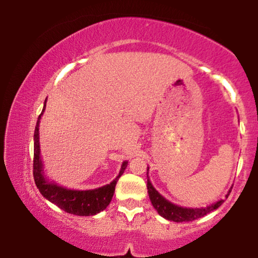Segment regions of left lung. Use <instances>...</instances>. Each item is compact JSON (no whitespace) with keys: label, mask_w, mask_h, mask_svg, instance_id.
I'll list each match as a JSON object with an SVG mask.
<instances>
[{"label":"left lung","mask_w":258,"mask_h":258,"mask_svg":"<svg viewBox=\"0 0 258 258\" xmlns=\"http://www.w3.org/2000/svg\"><path fill=\"white\" fill-rule=\"evenodd\" d=\"M148 170H149V167H148ZM147 188H148V194H149L150 201H152L154 209L158 211V214L160 216H162V217L166 218L168 221H173V222L195 221L198 220V218H201L204 217V216H206L207 214H210V212L214 211V210L218 209V207L224 203V200H220L217 201V203L212 204V205L207 207H201V209H186V207L174 205V204L170 203V201L165 199L162 195H160L159 191L156 190V189L153 186L152 183H150L149 178H148V182H147ZM229 193L226 195V198H228Z\"/></svg>","instance_id":"left-lung-1"}]
</instances>
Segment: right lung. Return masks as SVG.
Wrapping results in <instances>:
<instances>
[{"mask_svg": "<svg viewBox=\"0 0 258 258\" xmlns=\"http://www.w3.org/2000/svg\"><path fill=\"white\" fill-rule=\"evenodd\" d=\"M44 108H46V102H44L42 112L37 119L34 133V166H32L34 171L32 172H34L35 184L47 200L60 207L68 214L78 216H93L99 214L110 204L115 191V185L127 167L128 161L123 162L119 176L112 180L110 184L92 189V190H72V189L59 186L57 183L48 182L44 178L42 172L43 165L40 155V142H38V126H40L41 115L43 114Z\"/></svg>", "mask_w": 258, "mask_h": 258, "instance_id": "1", "label": "right lung"}]
</instances>
